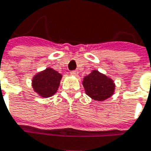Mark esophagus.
<instances>
[{
	"label": "esophagus",
	"instance_id": "34e87169",
	"mask_svg": "<svg viewBox=\"0 0 151 151\" xmlns=\"http://www.w3.org/2000/svg\"><path fill=\"white\" fill-rule=\"evenodd\" d=\"M71 75L77 76L78 75V72H77V71H72V72H71Z\"/></svg>",
	"mask_w": 151,
	"mask_h": 151
}]
</instances>
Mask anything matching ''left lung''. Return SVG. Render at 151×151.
Wrapping results in <instances>:
<instances>
[{
  "instance_id": "obj_1",
  "label": "left lung",
  "mask_w": 151,
  "mask_h": 151,
  "mask_svg": "<svg viewBox=\"0 0 151 151\" xmlns=\"http://www.w3.org/2000/svg\"><path fill=\"white\" fill-rule=\"evenodd\" d=\"M83 86L86 93L94 101H103L110 98L115 89V84L112 78L93 70L83 78Z\"/></svg>"
}]
</instances>
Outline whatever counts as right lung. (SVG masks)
<instances>
[{
  "label": "right lung",
  "mask_w": 151,
  "mask_h": 151,
  "mask_svg": "<svg viewBox=\"0 0 151 151\" xmlns=\"http://www.w3.org/2000/svg\"><path fill=\"white\" fill-rule=\"evenodd\" d=\"M61 78L59 73L48 67L32 78L33 90L43 98L51 97L57 93Z\"/></svg>",
  "instance_id": "add662e5"
}]
</instances>
